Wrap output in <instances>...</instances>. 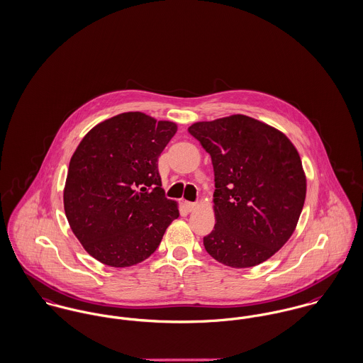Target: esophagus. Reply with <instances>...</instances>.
<instances>
[{"mask_svg":"<svg viewBox=\"0 0 363 363\" xmlns=\"http://www.w3.org/2000/svg\"><path fill=\"white\" fill-rule=\"evenodd\" d=\"M185 207H186L188 211H194L196 207H197V203H194V201H185Z\"/></svg>","mask_w":363,"mask_h":363,"instance_id":"esophagus-1","label":"esophagus"}]
</instances>
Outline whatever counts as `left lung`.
I'll list each match as a JSON object with an SVG mask.
<instances>
[{"instance_id": "1", "label": "left lung", "mask_w": 363, "mask_h": 363, "mask_svg": "<svg viewBox=\"0 0 363 363\" xmlns=\"http://www.w3.org/2000/svg\"><path fill=\"white\" fill-rule=\"evenodd\" d=\"M188 131L214 167L216 225L204 249L232 268L267 261L290 239L304 207L307 178L296 146L245 114L197 121Z\"/></svg>"}]
</instances>
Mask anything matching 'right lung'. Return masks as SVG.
Wrapping results in <instances>:
<instances>
[{
    "instance_id": "obj_1",
    "label": "right lung",
    "mask_w": 363,
    "mask_h": 363,
    "mask_svg": "<svg viewBox=\"0 0 363 363\" xmlns=\"http://www.w3.org/2000/svg\"><path fill=\"white\" fill-rule=\"evenodd\" d=\"M177 128L145 113H121L89 130L74 150L63 189L65 214L99 262L114 268L140 264L179 217L157 169Z\"/></svg>"
}]
</instances>
